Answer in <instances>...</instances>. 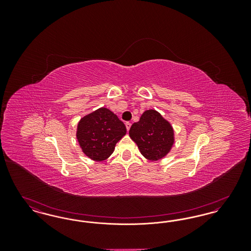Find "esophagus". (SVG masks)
<instances>
[{
    "label": "esophagus",
    "instance_id": "34e87169",
    "mask_svg": "<svg viewBox=\"0 0 251 251\" xmlns=\"http://www.w3.org/2000/svg\"><path fill=\"white\" fill-rule=\"evenodd\" d=\"M125 125H126V128H127V131H129L131 126V122H126V123H125Z\"/></svg>",
    "mask_w": 251,
    "mask_h": 251
}]
</instances>
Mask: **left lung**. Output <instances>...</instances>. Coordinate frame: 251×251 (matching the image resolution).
I'll return each mask as SVG.
<instances>
[{
  "label": "left lung",
  "mask_w": 251,
  "mask_h": 251,
  "mask_svg": "<svg viewBox=\"0 0 251 251\" xmlns=\"http://www.w3.org/2000/svg\"><path fill=\"white\" fill-rule=\"evenodd\" d=\"M129 134L141 154L151 161L167 155L174 144L171 124L152 109L145 111L139 121L131 125Z\"/></svg>",
  "instance_id": "obj_1"
}]
</instances>
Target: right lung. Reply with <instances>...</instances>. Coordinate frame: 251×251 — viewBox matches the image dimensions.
<instances>
[{
    "mask_svg": "<svg viewBox=\"0 0 251 251\" xmlns=\"http://www.w3.org/2000/svg\"><path fill=\"white\" fill-rule=\"evenodd\" d=\"M124 123L107 108H99L78 123L76 136L85 155L103 161L111 155L116 144L126 134Z\"/></svg>",
    "mask_w": 251,
    "mask_h": 251,
    "instance_id": "add662e5",
    "label": "right lung"
}]
</instances>
